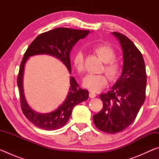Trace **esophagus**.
Wrapping results in <instances>:
<instances>
[{
    "label": "esophagus",
    "instance_id": "1",
    "mask_svg": "<svg viewBox=\"0 0 159 159\" xmlns=\"http://www.w3.org/2000/svg\"><path fill=\"white\" fill-rule=\"evenodd\" d=\"M96 94L95 93H93V92H90V93H89V96H90V98H95L96 97Z\"/></svg>",
    "mask_w": 159,
    "mask_h": 159
}]
</instances>
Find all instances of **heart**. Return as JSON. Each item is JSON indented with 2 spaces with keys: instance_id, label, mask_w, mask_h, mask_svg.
<instances>
[{
  "instance_id": "obj_1",
  "label": "heart",
  "mask_w": 159,
  "mask_h": 159,
  "mask_svg": "<svg viewBox=\"0 0 159 159\" xmlns=\"http://www.w3.org/2000/svg\"><path fill=\"white\" fill-rule=\"evenodd\" d=\"M101 60L104 61L103 71H105L110 81L114 82L119 78L122 71L120 61L116 57L114 48L107 44L98 45L93 48ZM73 63L75 69L79 73H82L85 69V55L82 51L79 50L74 54ZM83 85L93 92L100 90L107 84V77L104 74L86 75L83 80Z\"/></svg>"
}]
</instances>
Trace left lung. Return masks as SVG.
Returning a JSON list of instances; mask_svg holds the SVG:
<instances>
[{"instance_id": "obj_1", "label": "left lung", "mask_w": 159, "mask_h": 159, "mask_svg": "<svg viewBox=\"0 0 159 159\" xmlns=\"http://www.w3.org/2000/svg\"><path fill=\"white\" fill-rule=\"evenodd\" d=\"M112 34L123 49V73L111 90L99 95L103 108L93 118L99 130L114 134L125 130L135 119L145 100L147 74L138 48L125 35Z\"/></svg>"}]
</instances>
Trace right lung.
<instances>
[{
	"label": "right lung",
	"mask_w": 159,
	"mask_h": 159,
	"mask_svg": "<svg viewBox=\"0 0 159 159\" xmlns=\"http://www.w3.org/2000/svg\"><path fill=\"white\" fill-rule=\"evenodd\" d=\"M88 30H80L64 27L54 29L39 35L29 45L24 55L17 76V85L20 90V103L23 114L29 121L38 128L46 130H57L68 122L74 107L88 99V90L79 87L74 77L70 78V88L68 95L62 104L49 114H39L33 111L24 95L22 78L26 60L31 56L39 54H48L57 57L62 61L71 73L70 52L74 45L80 39L89 34Z\"/></svg>",
	"instance_id": "add662e5"
}]
</instances>
